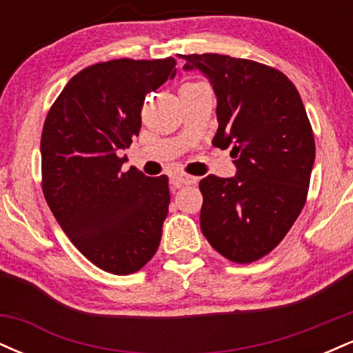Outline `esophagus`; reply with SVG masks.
I'll return each mask as SVG.
<instances>
[{
  "label": "esophagus",
  "instance_id": "obj_1",
  "mask_svg": "<svg viewBox=\"0 0 353 353\" xmlns=\"http://www.w3.org/2000/svg\"><path fill=\"white\" fill-rule=\"evenodd\" d=\"M171 184L176 185V188H179V185H192L197 184V177L188 176V174H172Z\"/></svg>",
  "mask_w": 353,
  "mask_h": 353
}]
</instances>
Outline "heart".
I'll return each instance as SVG.
<instances>
[{
  "label": "heart",
  "mask_w": 353,
  "mask_h": 353,
  "mask_svg": "<svg viewBox=\"0 0 353 353\" xmlns=\"http://www.w3.org/2000/svg\"><path fill=\"white\" fill-rule=\"evenodd\" d=\"M189 84H194V83H189Z\"/></svg>",
  "instance_id": "1"
}]
</instances>
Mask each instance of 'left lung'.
<instances>
[{"mask_svg":"<svg viewBox=\"0 0 353 353\" xmlns=\"http://www.w3.org/2000/svg\"><path fill=\"white\" fill-rule=\"evenodd\" d=\"M217 96L212 144L232 148L236 177L199 182L201 230L236 264L265 257L301 216L315 159L314 131L302 98L282 71L225 54H182Z\"/></svg>","mask_w":353,"mask_h":353,"instance_id":"obj_1","label":"left lung"}]
</instances>
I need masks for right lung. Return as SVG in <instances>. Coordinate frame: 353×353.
<instances>
[{
	"mask_svg": "<svg viewBox=\"0 0 353 353\" xmlns=\"http://www.w3.org/2000/svg\"><path fill=\"white\" fill-rule=\"evenodd\" d=\"M176 59H111L84 68L48 111L41 134L44 199L89 262L134 274L159 247L169 210L168 176L123 171L139 134L148 92L176 74Z\"/></svg>",
	"mask_w": 353,
	"mask_h": 353,
	"instance_id": "obj_1",
	"label": "right lung"
}]
</instances>
